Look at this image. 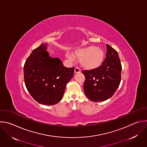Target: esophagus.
<instances>
[{
    "mask_svg": "<svg viewBox=\"0 0 147 147\" xmlns=\"http://www.w3.org/2000/svg\"><path fill=\"white\" fill-rule=\"evenodd\" d=\"M80 73V70L78 67H76L74 69V73L77 74V73Z\"/></svg>",
    "mask_w": 147,
    "mask_h": 147,
    "instance_id": "obj_1",
    "label": "esophagus"
}]
</instances>
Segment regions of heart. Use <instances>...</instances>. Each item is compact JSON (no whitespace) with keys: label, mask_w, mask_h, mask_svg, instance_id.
Here are the masks:
<instances>
[{"label":"heart","mask_w":147,"mask_h":147,"mask_svg":"<svg viewBox=\"0 0 147 147\" xmlns=\"http://www.w3.org/2000/svg\"><path fill=\"white\" fill-rule=\"evenodd\" d=\"M67 59L73 61L76 57L80 59V63L84 69L92 70L99 68L105 59V53L102 48L90 45L80 48L74 51L73 54L67 51L66 53Z\"/></svg>","instance_id":"heart-1"}]
</instances>
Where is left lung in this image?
<instances>
[{"instance_id": "8db88e82", "label": "left lung", "mask_w": 147, "mask_h": 147, "mask_svg": "<svg viewBox=\"0 0 147 147\" xmlns=\"http://www.w3.org/2000/svg\"><path fill=\"white\" fill-rule=\"evenodd\" d=\"M106 58L102 65L95 70H85L84 90L93 102L105 101L114 94L121 80L122 66L116 50L107 44Z\"/></svg>"}]
</instances>
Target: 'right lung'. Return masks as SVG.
<instances>
[{
  "instance_id": "1",
  "label": "right lung",
  "mask_w": 147,
  "mask_h": 147,
  "mask_svg": "<svg viewBox=\"0 0 147 147\" xmlns=\"http://www.w3.org/2000/svg\"><path fill=\"white\" fill-rule=\"evenodd\" d=\"M48 44H42L32 52L24 67L26 87L38 103L54 105L62 99L67 82L73 77L74 67L63 66L59 58L47 52Z\"/></svg>"
}]
</instances>
